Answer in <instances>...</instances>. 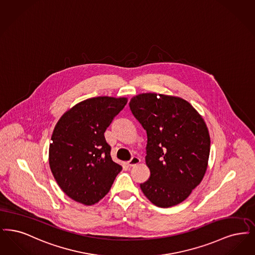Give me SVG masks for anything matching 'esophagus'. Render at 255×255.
I'll use <instances>...</instances> for the list:
<instances>
[{"mask_svg": "<svg viewBox=\"0 0 255 255\" xmlns=\"http://www.w3.org/2000/svg\"><path fill=\"white\" fill-rule=\"evenodd\" d=\"M140 162H141L140 158H138L137 156H133L132 158L128 162V165L129 166H133L137 165V164H139Z\"/></svg>", "mask_w": 255, "mask_h": 255, "instance_id": "34e87169", "label": "esophagus"}]
</instances>
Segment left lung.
Here are the masks:
<instances>
[{"mask_svg": "<svg viewBox=\"0 0 255 255\" xmlns=\"http://www.w3.org/2000/svg\"><path fill=\"white\" fill-rule=\"evenodd\" d=\"M129 108L147 136L150 176L140 185L143 193L160 208L182 203L208 167L211 138L206 123L188 101L174 96L142 93L131 98Z\"/></svg>", "mask_w": 255, "mask_h": 255, "instance_id": "8db88e82", "label": "left lung"}]
</instances>
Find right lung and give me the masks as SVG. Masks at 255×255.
I'll use <instances>...</instances> for the list:
<instances>
[{"label":"right lung","instance_id":"obj_1","mask_svg":"<svg viewBox=\"0 0 255 255\" xmlns=\"http://www.w3.org/2000/svg\"><path fill=\"white\" fill-rule=\"evenodd\" d=\"M128 98L100 96L78 103L56 124L49 144V166L71 199L91 206L110 191L122 170L113 162L104 133Z\"/></svg>","mask_w":255,"mask_h":255}]
</instances>
